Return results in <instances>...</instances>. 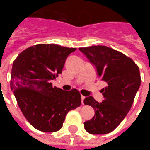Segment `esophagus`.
<instances>
[{"mask_svg":"<svg viewBox=\"0 0 150 150\" xmlns=\"http://www.w3.org/2000/svg\"><path fill=\"white\" fill-rule=\"evenodd\" d=\"M84 99H85V97H84V96H82V97H81V101H82V103H83V104H84Z\"/></svg>","mask_w":150,"mask_h":150,"instance_id":"1","label":"esophagus"}]
</instances>
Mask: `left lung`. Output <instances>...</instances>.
<instances>
[{
	"instance_id": "1",
	"label": "left lung",
	"mask_w": 150,
	"mask_h": 150,
	"mask_svg": "<svg viewBox=\"0 0 150 150\" xmlns=\"http://www.w3.org/2000/svg\"><path fill=\"white\" fill-rule=\"evenodd\" d=\"M79 50L95 67L98 77L107 86L101 90L104 99L98 103L88 96L86 105L93 108V118L84 123L92 134H105L118 126L130 110L141 84L139 67L131 58L105 46H93Z\"/></svg>"
}]
</instances>
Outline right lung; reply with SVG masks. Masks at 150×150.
Instances as JSON below:
<instances>
[{
  "instance_id": "obj_1",
  "label": "right lung",
  "mask_w": 150,
  "mask_h": 150,
  "mask_svg": "<svg viewBox=\"0 0 150 150\" xmlns=\"http://www.w3.org/2000/svg\"><path fill=\"white\" fill-rule=\"evenodd\" d=\"M75 51L56 44H38L24 50L13 62L11 89L23 115L38 130H59L67 113L81 105L78 90L64 91L51 83Z\"/></svg>"
}]
</instances>
